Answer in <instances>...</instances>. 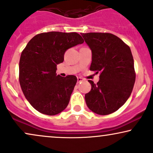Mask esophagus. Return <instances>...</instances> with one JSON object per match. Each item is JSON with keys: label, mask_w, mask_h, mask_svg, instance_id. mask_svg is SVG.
<instances>
[{"label": "esophagus", "mask_w": 153, "mask_h": 153, "mask_svg": "<svg viewBox=\"0 0 153 153\" xmlns=\"http://www.w3.org/2000/svg\"><path fill=\"white\" fill-rule=\"evenodd\" d=\"M83 80H84V79L82 78H80V77H79V78H78V82L83 81Z\"/></svg>", "instance_id": "34e87169"}]
</instances>
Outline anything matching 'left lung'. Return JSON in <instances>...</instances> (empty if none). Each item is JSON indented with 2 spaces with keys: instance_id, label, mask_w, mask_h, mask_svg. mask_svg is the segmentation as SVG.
<instances>
[{
  "instance_id": "obj_1",
  "label": "left lung",
  "mask_w": 153,
  "mask_h": 153,
  "mask_svg": "<svg viewBox=\"0 0 153 153\" xmlns=\"http://www.w3.org/2000/svg\"><path fill=\"white\" fill-rule=\"evenodd\" d=\"M92 51L90 70L100 73L91 90L85 95L86 104L101 115L115 112L126 103L135 81L134 60L130 47L120 38L108 33H81Z\"/></svg>"
}]
</instances>
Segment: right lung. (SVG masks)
I'll return each instance as SVG.
<instances>
[{"mask_svg":"<svg viewBox=\"0 0 153 153\" xmlns=\"http://www.w3.org/2000/svg\"><path fill=\"white\" fill-rule=\"evenodd\" d=\"M77 33L48 32L35 36L21 53L19 82L25 98L36 110L48 115L61 113L69 103L77 82L75 75L56 74L68 49L83 43Z\"/></svg>","mask_w":153,"mask_h":153,"instance_id":"right-lung-1","label":"right lung"}]
</instances>
